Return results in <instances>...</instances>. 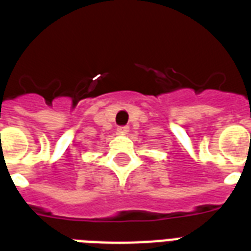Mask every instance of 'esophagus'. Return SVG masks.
I'll return each mask as SVG.
<instances>
[{"label":"esophagus","mask_w":251,"mask_h":251,"mask_svg":"<svg viewBox=\"0 0 251 251\" xmlns=\"http://www.w3.org/2000/svg\"><path fill=\"white\" fill-rule=\"evenodd\" d=\"M117 131H118V134L124 135V134H126L127 131H129V127H127V126H121V127H118Z\"/></svg>","instance_id":"34e87169"}]
</instances>
